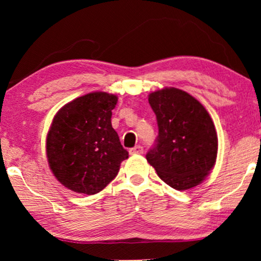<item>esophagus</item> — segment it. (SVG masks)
I'll use <instances>...</instances> for the list:
<instances>
[{
  "label": "esophagus",
  "mask_w": 261,
  "mask_h": 261,
  "mask_svg": "<svg viewBox=\"0 0 261 261\" xmlns=\"http://www.w3.org/2000/svg\"><path fill=\"white\" fill-rule=\"evenodd\" d=\"M142 152H144V147H142V146H140V145L135 146V147L129 149L130 154H141Z\"/></svg>",
  "instance_id": "esophagus-1"
}]
</instances>
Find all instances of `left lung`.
I'll list each match as a JSON object with an SVG mask.
<instances>
[{
	"instance_id": "obj_1",
	"label": "left lung",
	"mask_w": 261,
	"mask_h": 261,
	"mask_svg": "<svg viewBox=\"0 0 261 261\" xmlns=\"http://www.w3.org/2000/svg\"><path fill=\"white\" fill-rule=\"evenodd\" d=\"M148 102L156 116L158 137L146 159L167 185L188 190L202 183L215 165L217 134L204 107L188 92L165 88Z\"/></svg>"
}]
</instances>
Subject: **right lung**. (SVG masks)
I'll return each instance as SVG.
<instances>
[{
    "mask_svg": "<svg viewBox=\"0 0 261 261\" xmlns=\"http://www.w3.org/2000/svg\"><path fill=\"white\" fill-rule=\"evenodd\" d=\"M117 97L91 92L67 103L56 114L46 139L53 174L78 194L94 195L117 176L128 158L112 126Z\"/></svg>",
    "mask_w": 261,
    "mask_h": 261,
    "instance_id": "right-lung-1",
    "label": "right lung"
}]
</instances>
